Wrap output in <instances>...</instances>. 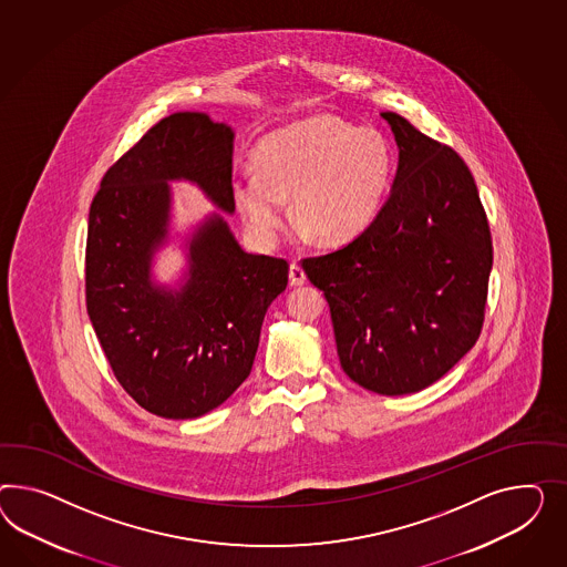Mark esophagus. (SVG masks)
Segmentation results:
<instances>
[{
	"label": "esophagus",
	"mask_w": 567,
	"mask_h": 567,
	"mask_svg": "<svg viewBox=\"0 0 567 567\" xmlns=\"http://www.w3.org/2000/svg\"><path fill=\"white\" fill-rule=\"evenodd\" d=\"M289 280H291L292 287H301V285L307 282L306 272H303V268L297 261H292L291 268H289Z\"/></svg>",
	"instance_id": "obj_1"
}]
</instances>
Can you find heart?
I'll return each instance as SVG.
<instances>
[{
	"label": "heart",
	"mask_w": 567,
	"mask_h": 567,
	"mask_svg": "<svg viewBox=\"0 0 567 567\" xmlns=\"http://www.w3.org/2000/svg\"><path fill=\"white\" fill-rule=\"evenodd\" d=\"M392 168V148L380 130L313 115L266 134L254 151L256 173L235 175L230 198L264 247L282 230L287 198L303 235L347 244L380 213Z\"/></svg>",
	"instance_id": "b5f03b06"
}]
</instances>
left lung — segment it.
<instances>
[{"instance_id":"obj_1","label":"left lung","mask_w":567,"mask_h":567,"mask_svg":"<svg viewBox=\"0 0 567 567\" xmlns=\"http://www.w3.org/2000/svg\"><path fill=\"white\" fill-rule=\"evenodd\" d=\"M399 146L382 210L303 270L330 306L338 359L383 396L425 390L475 347L493 266L475 179L452 148L385 111Z\"/></svg>"}]
</instances>
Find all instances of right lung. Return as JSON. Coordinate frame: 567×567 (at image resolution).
<instances>
[{
    "label": "right lung",
    "instance_id": "right-lung-1",
    "mask_svg": "<svg viewBox=\"0 0 567 567\" xmlns=\"http://www.w3.org/2000/svg\"><path fill=\"white\" fill-rule=\"evenodd\" d=\"M233 140L208 113H173L109 168L89 213L86 309L123 390L148 413L198 419L247 380L261 322L289 282V264L247 254L226 215ZM173 181L196 184L219 208L179 231ZM177 244L186 266L173 284L153 272Z\"/></svg>",
    "mask_w": 567,
    "mask_h": 567
}]
</instances>
